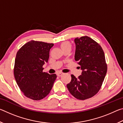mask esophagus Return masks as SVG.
<instances>
[{
	"label": "esophagus",
	"mask_w": 123,
	"mask_h": 123,
	"mask_svg": "<svg viewBox=\"0 0 123 123\" xmlns=\"http://www.w3.org/2000/svg\"><path fill=\"white\" fill-rule=\"evenodd\" d=\"M63 74V73L59 72V73H57V75L58 76H61Z\"/></svg>",
	"instance_id": "34e87169"
}]
</instances>
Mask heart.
Wrapping results in <instances>:
<instances>
[{"label":"heart","instance_id":"b5f03b06","mask_svg":"<svg viewBox=\"0 0 123 123\" xmlns=\"http://www.w3.org/2000/svg\"><path fill=\"white\" fill-rule=\"evenodd\" d=\"M60 47L63 51L66 50H70L72 48V44L69 42L64 41L60 44Z\"/></svg>","mask_w":123,"mask_h":123}]
</instances>
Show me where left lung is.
<instances>
[{
    "mask_svg": "<svg viewBox=\"0 0 123 123\" xmlns=\"http://www.w3.org/2000/svg\"><path fill=\"white\" fill-rule=\"evenodd\" d=\"M75 60L82 73L78 78L71 75L67 87L73 96L79 100L90 98L98 92L107 73V64L101 47L90 37L75 38Z\"/></svg>",
    "mask_w": 123,
    "mask_h": 123,
    "instance_id": "8db88e82",
    "label": "left lung"
}]
</instances>
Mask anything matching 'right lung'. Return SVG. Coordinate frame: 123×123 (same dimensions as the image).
<instances>
[{
    "mask_svg": "<svg viewBox=\"0 0 123 123\" xmlns=\"http://www.w3.org/2000/svg\"><path fill=\"white\" fill-rule=\"evenodd\" d=\"M53 43L31 41L20 48L16 54L14 76L25 96L39 100L49 94L56 79L55 74L43 72Z\"/></svg>",
    "mask_w": 123,
    "mask_h": 123,
    "instance_id": "right-lung-1",
    "label": "right lung"
}]
</instances>
